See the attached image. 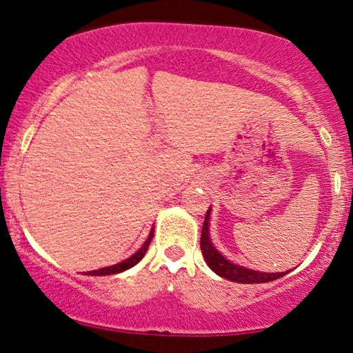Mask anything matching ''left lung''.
Segmentation results:
<instances>
[{
    "label": "left lung",
    "mask_w": 353,
    "mask_h": 353,
    "mask_svg": "<svg viewBox=\"0 0 353 353\" xmlns=\"http://www.w3.org/2000/svg\"><path fill=\"white\" fill-rule=\"evenodd\" d=\"M210 210V209H209ZM209 210L205 214L204 225H202V234H201V250L204 255L205 262L210 269L214 270L221 277L229 279L232 282L239 283H264L275 281V279H281L282 275L287 272H277V274H267V272H257V270L245 269V267L236 265L232 262H229L224 255H221L214 249L212 242L209 239Z\"/></svg>",
    "instance_id": "1"
}]
</instances>
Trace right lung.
<instances>
[{"mask_svg": "<svg viewBox=\"0 0 353 353\" xmlns=\"http://www.w3.org/2000/svg\"><path fill=\"white\" fill-rule=\"evenodd\" d=\"M152 237H154V230H151V234H149L148 241L144 242V245L141 247V249L137 250L134 255H131V257L125 259V261L119 262V264H114V265H111V267H104V269H99V270H91V272H89V275H112V274H119V272H123V270L131 269V267H134L137 262H139L141 259L144 257L145 250H148L149 244H151Z\"/></svg>", "mask_w": 353, "mask_h": 353, "instance_id": "add662e5", "label": "right lung"}]
</instances>
